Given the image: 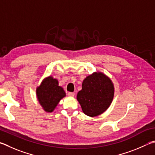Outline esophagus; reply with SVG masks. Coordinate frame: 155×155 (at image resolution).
Instances as JSON below:
<instances>
[{
    "mask_svg": "<svg viewBox=\"0 0 155 155\" xmlns=\"http://www.w3.org/2000/svg\"><path fill=\"white\" fill-rule=\"evenodd\" d=\"M74 92H68V96H70V97H74Z\"/></svg>",
    "mask_w": 155,
    "mask_h": 155,
    "instance_id": "34e87169",
    "label": "esophagus"
}]
</instances>
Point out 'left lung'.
<instances>
[{
	"mask_svg": "<svg viewBox=\"0 0 155 155\" xmlns=\"http://www.w3.org/2000/svg\"><path fill=\"white\" fill-rule=\"evenodd\" d=\"M114 97L112 81L102 73H94L83 81L82 89L77 94V100L84 113L95 117L103 113Z\"/></svg>",
	"mask_w": 155,
	"mask_h": 155,
	"instance_id": "1",
	"label": "left lung"
}]
</instances>
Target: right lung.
I'll return each instance as SVG.
<instances>
[{
    "label": "right lung",
    "instance_id": "1",
    "mask_svg": "<svg viewBox=\"0 0 155 155\" xmlns=\"http://www.w3.org/2000/svg\"><path fill=\"white\" fill-rule=\"evenodd\" d=\"M36 95L41 105L47 112H52L66 93L55 78L49 77L42 82L36 89Z\"/></svg>",
    "mask_w": 155,
    "mask_h": 155
}]
</instances>
